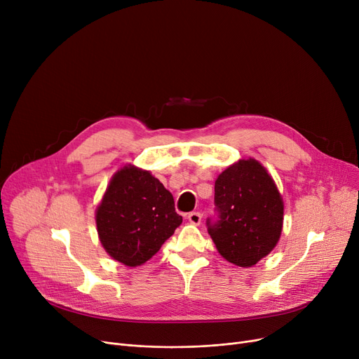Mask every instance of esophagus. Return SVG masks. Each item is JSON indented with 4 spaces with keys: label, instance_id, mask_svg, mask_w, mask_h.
Returning a JSON list of instances; mask_svg holds the SVG:
<instances>
[{
    "label": "esophagus",
    "instance_id": "esophagus-1",
    "mask_svg": "<svg viewBox=\"0 0 359 359\" xmlns=\"http://www.w3.org/2000/svg\"><path fill=\"white\" fill-rule=\"evenodd\" d=\"M187 219H189V222H191V224L198 225V224H201L202 215H201V212H191L189 215H187Z\"/></svg>",
    "mask_w": 359,
    "mask_h": 359
}]
</instances>
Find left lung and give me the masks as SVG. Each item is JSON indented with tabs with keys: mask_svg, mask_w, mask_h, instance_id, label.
<instances>
[{
	"mask_svg": "<svg viewBox=\"0 0 359 359\" xmlns=\"http://www.w3.org/2000/svg\"><path fill=\"white\" fill-rule=\"evenodd\" d=\"M219 219L208 221L218 253L240 268H252L278 244L284 224V199L257 160H238L215 180Z\"/></svg>",
	"mask_w": 359,
	"mask_h": 359,
	"instance_id": "8db88e82",
	"label": "left lung"
}]
</instances>
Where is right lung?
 Instances as JSON below:
<instances>
[{
  "instance_id": "add662e5",
  "label": "right lung",
  "mask_w": 359,
  "mask_h": 359,
  "mask_svg": "<svg viewBox=\"0 0 359 359\" xmlns=\"http://www.w3.org/2000/svg\"><path fill=\"white\" fill-rule=\"evenodd\" d=\"M175 199L163 183L134 164L111 176L96 210L97 234L106 253L129 268L153 257L182 224Z\"/></svg>"
}]
</instances>
